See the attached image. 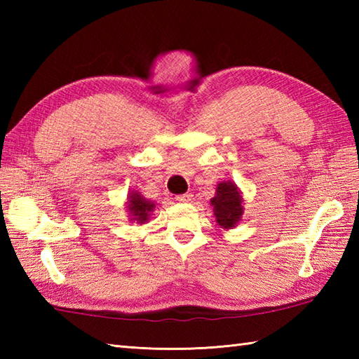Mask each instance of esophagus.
<instances>
[{
	"label": "esophagus",
	"instance_id": "esophagus-1",
	"mask_svg": "<svg viewBox=\"0 0 359 359\" xmlns=\"http://www.w3.org/2000/svg\"><path fill=\"white\" fill-rule=\"evenodd\" d=\"M175 201H179V202H191L193 201V194L191 193L180 194V196L175 197Z\"/></svg>",
	"mask_w": 359,
	"mask_h": 359
}]
</instances>
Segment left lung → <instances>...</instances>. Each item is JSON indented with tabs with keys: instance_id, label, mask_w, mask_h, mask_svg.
<instances>
[{
	"instance_id": "left-lung-1",
	"label": "left lung",
	"mask_w": 359,
	"mask_h": 359,
	"mask_svg": "<svg viewBox=\"0 0 359 359\" xmlns=\"http://www.w3.org/2000/svg\"><path fill=\"white\" fill-rule=\"evenodd\" d=\"M242 196L234 182H220L216 188V196L210 201L215 211L216 222L228 230L241 222L243 215Z\"/></svg>"
}]
</instances>
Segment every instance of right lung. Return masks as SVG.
Wrapping results in <instances>:
<instances>
[{
	"label": "right lung",
	"instance_id": "1",
	"mask_svg": "<svg viewBox=\"0 0 359 359\" xmlns=\"http://www.w3.org/2000/svg\"><path fill=\"white\" fill-rule=\"evenodd\" d=\"M126 203H128V207H126L128 215L131 216V220H133V222L140 224V225L144 224V222H148L151 212L154 211V208H156L154 202L144 199V197L137 191L129 193Z\"/></svg>",
	"mask_w": 359,
	"mask_h": 359
}]
</instances>
